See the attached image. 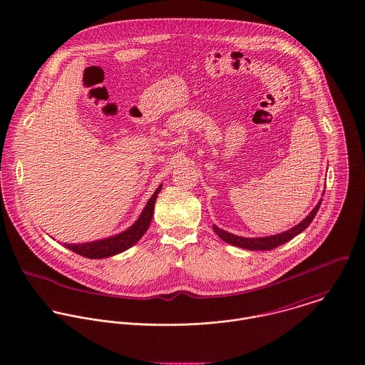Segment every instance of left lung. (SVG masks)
Listing matches in <instances>:
<instances>
[{
  "instance_id": "1",
  "label": "left lung",
  "mask_w": 365,
  "mask_h": 365,
  "mask_svg": "<svg viewBox=\"0 0 365 365\" xmlns=\"http://www.w3.org/2000/svg\"><path fill=\"white\" fill-rule=\"evenodd\" d=\"M320 204H322V200L319 201V204L312 209V212L301 222L298 223L297 226H294L292 229L287 230V232H282V233H278V235H274V236H267V237H242V236H236V235H232L223 229H219L217 226L213 225V230L215 233L226 243L229 245H233V246H237V247H242V249H247V250H272L287 242H289L291 239H294L297 235H299L301 232H304L313 220V217L316 216L317 210L320 208Z\"/></svg>"
}]
</instances>
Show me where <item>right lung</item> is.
Returning a JSON list of instances; mask_svg holds the SVG:
<instances>
[{"instance_id":"1","label":"right lung","mask_w":365,"mask_h":365,"mask_svg":"<svg viewBox=\"0 0 365 365\" xmlns=\"http://www.w3.org/2000/svg\"><path fill=\"white\" fill-rule=\"evenodd\" d=\"M163 185H160L155 191V194L152 195V198L149 200V202L146 204V207L143 209V212L140 213L139 219L125 232L106 237L103 240H96V242H90V243H81V245H67L64 243V246L83 256L87 259H104V257H110L115 255H119L125 250H128L129 247H132L133 245H136L142 236L146 233V230L149 229V225L152 222L153 217V210H155V204H156L157 195L160 192Z\"/></svg>"}]
</instances>
